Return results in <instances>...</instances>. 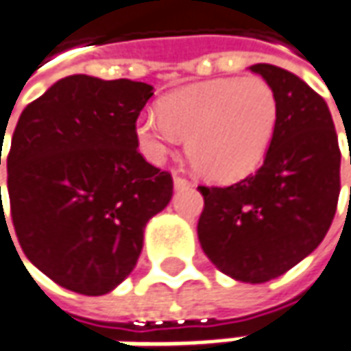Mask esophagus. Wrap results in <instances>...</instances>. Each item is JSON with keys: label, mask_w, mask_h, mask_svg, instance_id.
Returning <instances> with one entry per match:
<instances>
[{"label": "esophagus", "mask_w": 351, "mask_h": 351, "mask_svg": "<svg viewBox=\"0 0 351 351\" xmlns=\"http://www.w3.org/2000/svg\"><path fill=\"white\" fill-rule=\"evenodd\" d=\"M173 180H175V186L176 189H184V186H191V180L186 178V176H180V175H173Z\"/></svg>", "instance_id": "esophagus-1"}]
</instances>
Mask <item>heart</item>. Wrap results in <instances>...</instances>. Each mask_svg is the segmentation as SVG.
Returning a JSON list of instances; mask_svg holds the SVG:
<instances>
[{"mask_svg":"<svg viewBox=\"0 0 351 351\" xmlns=\"http://www.w3.org/2000/svg\"><path fill=\"white\" fill-rule=\"evenodd\" d=\"M160 114L136 121L143 153L162 160L186 136L196 173L232 182L254 173L270 149L278 125V99L260 77L215 79L176 89L160 101Z\"/></svg>","mask_w":351,"mask_h":351,"instance_id":"obj_1","label":"heart"}]
</instances>
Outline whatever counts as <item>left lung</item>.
I'll list each match as a JSON object with an SVG mask.
<instances>
[{
    "label": "left lung",
    "instance_id": "left-lung-1",
    "mask_svg": "<svg viewBox=\"0 0 351 351\" xmlns=\"http://www.w3.org/2000/svg\"><path fill=\"white\" fill-rule=\"evenodd\" d=\"M274 89L278 125L262 167L230 186H198V240L220 272L268 282L324 240L340 196V145L326 101L294 73L258 63ZM351 162V158H350Z\"/></svg>",
    "mask_w": 351,
    "mask_h": 351
}]
</instances>
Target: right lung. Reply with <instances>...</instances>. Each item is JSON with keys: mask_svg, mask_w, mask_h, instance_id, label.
I'll return each instance as SVG.
<instances>
[{"mask_svg": "<svg viewBox=\"0 0 351 351\" xmlns=\"http://www.w3.org/2000/svg\"><path fill=\"white\" fill-rule=\"evenodd\" d=\"M151 97L147 83L71 75L15 125L8 153L15 237L45 276L71 292L101 296L127 278L145 224L173 196L171 173L136 149V119Z\"/></svg>", "mask_w": 351, "mask_h": 351, "instance_id": "1", "label": "right lung"}]
</instances>
